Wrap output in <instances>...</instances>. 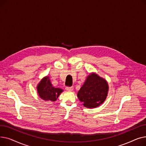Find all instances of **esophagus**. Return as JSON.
I'll list each match as a JSON object with an SVG mask.
<instances>
[{
	"label": "esophagus",
	"mask_w": 146,
	"mask_h": 146,
	"mask_svg": "<svg viewBox=\"0 0 146 146\" xmlns=\"http://www.w3.org/2000/svg\"><path fill=\"white\" fill-rule=\"evenodd\" d=\"M66 90L67 91H72L73 90V88L72 86L71 87H66Z\"/></svg>",
	"instance_id": "esophagus-1"
}]
</instances>
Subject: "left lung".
Segmentation results:
<instances>
[{
	"instance_id": "obj_1",
	"label": "left lung",
	"mask_w": 146,
	"mask_h": 146,
	"mask_svg": "<svg viewBox=\"0 0 146 146\" xmlns=\"http://www.w3.org/2000/svg\"><path fill=\"white\" fill-rule=\"evenodd\" d=\"M108 89V84L105 79L92 73L78 92V97L86 108H96L105 101Z\"/></svg>"
}]
</instances>
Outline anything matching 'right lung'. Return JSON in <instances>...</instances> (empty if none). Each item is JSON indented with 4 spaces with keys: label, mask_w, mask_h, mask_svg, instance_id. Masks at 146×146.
<instances>
[{
    "label": "right lung",
    "mask_w": 146,
    "mask_h": 146,
    "mask_svg": "<svg viewBox=\"0 0 146 146\" xmlns=\"http://www.w3.org/2000/svg\"><path fill=\"white\" fill-rule=\"evenodd\" d=\"M38 94L44 101H55L57 100L63 90L55 88L52 86L48 76L44 78L37 86Z\"/></svg>",
    "instance_id": "add662e5"
}]
</instances>
